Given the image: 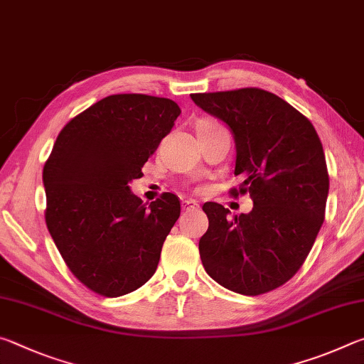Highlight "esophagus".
<instances>
[{"label": "esophagus", "instance_id": "obj_1", "mask_svg": "<svg viewBox=\"0 0 364 364\" xmlns=\"http://www.w3.org/2000/svg\"><path fill=\"white\" fill-rule=\"evenodd\" d=\"M181 207L184 212H191V210H197V208H199V204H197V202L193 199H186L181 202Z\"/></svg>", "mask_w": 364, "mask_h": 364}]
</instances>
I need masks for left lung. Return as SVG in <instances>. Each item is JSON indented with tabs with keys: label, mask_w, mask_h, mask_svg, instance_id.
I'll list each match as a JSON object with an SVG mask.
<instances>
[{
	"label": "left lung",
	"mask_w": 364,
	"mask_h": 364,
	"mask_svg": "<svg viewBox=\"0 0 364 364\" xmlns=\"http://www.w3.org/2000/svg\"><path fill=\"white\" fill-rule=\"evenodd\" d=\"M228 123L241 176L232 197L249 194L250 213L207 202L208 230L199 252L205 271L226 289L260 295L292 278L315 244L324 221L329 173L315 127L291 104L260 88L191 95Z\"/></svg>",
	"instance_id": "8db88e82"
}]
</instances>
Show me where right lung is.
Instances as JSON below:
<instances>
[{
	"mask_svg": "<svg viewBox=\"0 0 364 364\" xmlns=\"http://www.w3.org/2000/svg\"><path fill=\"white\" fill-rule=\"evenodd\" d=\"M167 97L112 95L67 123L43 168L46 226L72 274L102 297H120L156 273L180 199L164 193L149 207L128 183L175 125Z\"/></svg>",
	"mask_w": 364,
	"mask_h": 364,
	"instance_id": "right-lung-1",
	"label": "right lung"
}]
</instances>
